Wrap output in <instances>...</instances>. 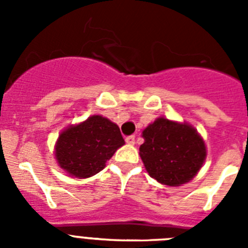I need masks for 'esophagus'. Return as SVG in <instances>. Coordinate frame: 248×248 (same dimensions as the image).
<instances>
[{
	"mask_svg": "<svg viewBox=\"0 0 248 248\" xmlns=\"http://www.w3.org/2000/svg\"><path fill=\"white\" fill-rule=\"evenodd\" d=\"M125 141L128 144H130V145H134L135 144V137L134 135H130V137H126L125 138Z\"/></svg>",
	"mask_w": 248,
	"mask_h": 248,
	"instance_id": "1",
	"label": "esophagus"
}]
</instances>
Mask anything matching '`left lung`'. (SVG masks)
<instances>
[{
	"mask_svg": "<svg viewBox=\"0 0 248 248\" xmlns=\"http://www.w3.org/2000/svg\"><path fill=\"white\" fill-rule=\"evenodd\" d=\"M139 154L146 171L160 184L180 186L192 180L206 159V146L187 123L157 118L143 131Z\"/></svg>",
	"mask_w": 248,
	"mask_h": 248,
	"instance_id": "left-lung-1",
	"label": "left lung"
}]
</instances>
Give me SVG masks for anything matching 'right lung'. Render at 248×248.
Instances as JSON below:
<instances>
[{
	"instance_id": "obj_1",
	"label": "right lung",
	"mask_w": 248,
	"mask_h": 248,
	"mask_svg": "<svg viewBox=\"0 0 248 248\" xmlns=\"http://www.w3.org/2000/svg\"><path fill=\"white\" fill-rule=\"evenodd\" d=\"M124 144L117 124L102 115H92L61 133L56 159L69 176L85 179L102 171L107 160Z\"/></svg>"
}]
</instances>
